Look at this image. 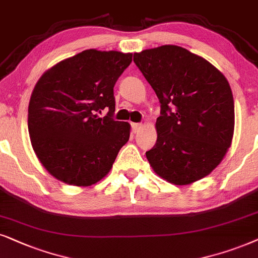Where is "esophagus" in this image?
<instances>
[{
  "label": "esophagus",
  "mask_w": 258,
  "mask_h": 258,
  "mask_svg": "<svg viewBox=\"0 0 258 258\" xmlns=\"http://www.w3.org/2000/svg\"><path fill=\"white\" fill-rule=\"evenodd\" d=\"M131 126H132V131L135 132V133L136 132H139L140 128H142V127H143L142 123H138V122H132Z\"/></svg>",
  "instance_id": "esophagus-1"
}]
</instances>
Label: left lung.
<instances>
[{
  "mask_svg": "<svg viewBox=\"0 0 258 258\" xmlns=\"http://www.w3.org/2000/svg\"><path fill=\"white\" fill-rule=\"evenodd\" d=\"M133 61L160 102L157 143L146 152L154 172L174 185L210 174L235 128L228 80L209 61L173 44L135 53Z\"/></svg>",
  "mask_w": 258,
  "mask_h": 258,
  "instance_id": "8db88e82",
  "label": "left lung"
}]
</instances>
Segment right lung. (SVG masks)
Wrapping results in <instances>:
<instances>
[{
    "label": "right lung",
    "mask_w": 258,
    "mask_h": 258,
    "mask_svg": "<svg viewBox=\"0 0 258 258\" xmlns=\"http://www.w3.org/2000/svg\"><path fill=\"white\" fill-rule=\"evenodd\" d=\"M131 62L132 53L87 49L60 61L36 82L28 107L30 142L56 179L91 186L112 169L131 128L112 118L113 87ZM104 109L109 112L100 118Z\"/></svg>",
    "instance_id": "right-lung-1"
}]
</instances>
